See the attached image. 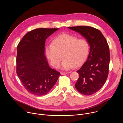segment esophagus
Here are the masks:
<instances>
[{
	"mask_svg": "<svg viewBox=\"0 0 123 123\" xmlns=\"http://www.w3.org/2000/svg\"><path fill=\"white\" fill-rule=\"evenodd\" d=\"M68 73V72H61V75H64V74H67Z\"/></svg>",
	"mask_w": 123,
	"mask_h": 123,
	"instance_id": "esophagus-1",
	"label": "esophagus"
}]
</instances>
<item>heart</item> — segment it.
Returning a JSON list of instances; mask_svg holds the SVG:
<instances>
[{
  "mask_svg": "<svg viewBox=\"0 0 123 123\" xmlns=\"http://www.w3.org/2000/svg\"><path fill=\"white\" fill-rule=\"evenodd\" d=\"M90 49L89 42L86 39L64 33L55 37L52 44L46 47L45 54L52 66L56 68L59 66L64 56L62 67L69 69L75 66L78 67L86 62Z\"/></svg>",
  "mask_w": 123,
  "mask_h": 123,
  "instance_id": "b5f03b06",
  "label": "heart"
}]
</instances>
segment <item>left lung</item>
I'll return each mask as SVG.
<instances>
[{
    "label": "left lung",
    "instance_id": "obj_1",
    "mask_svg": "<svg viewBox=\"0 0 123 123\" xmlns=\"http://www.w3.org/2000/svg\"><path fill=\"white\" fill-rule=\"evenodd\" d=\"M68 28L80 33L89 42L88 58L77 71L79 76L75 86L80 93L91 95L101 89L108 78L110 60L108 44L97 29L86 26Z\"/></svg>",
    "mask_w": 123,
    "mask_h": 123
}]
</instances>
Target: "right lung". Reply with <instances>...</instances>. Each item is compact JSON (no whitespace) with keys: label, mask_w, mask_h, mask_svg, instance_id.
Segmentation results:
<instances>
[{"label":"right lung","mask_w":123,"mask_h":123,"mask_svg":"<svg viewBox=\"0 0 123 123\" xmlns=\"http://www.w3.org/2000/svg\"><path fill=\"white\" fill-rule=\"evenodd\" d=\"M58 28H39L28 32L17 47L16 74L30 93L42 96L57 82L60 73L51 68L45 55L46 39Z\"/></svg>","instance_id":"right-lung-1"}]
</instances>
